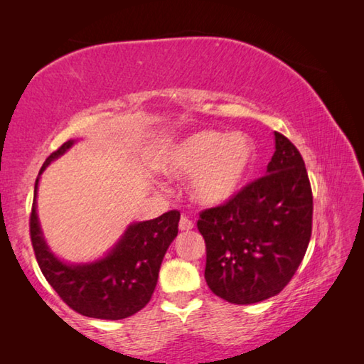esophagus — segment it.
<instances>
[{
  "label": "esophagus",
  "instance_id": "1",
  "mask_svg": "<svg viewBox=\"0 0 364 364\" xmlns=\"http://www.w3.org/2000/svg\"><path fill=\"white\" fill-rule=\"evenodd\" d=\"M178 228H180V231H191L194 228V223L191 220H188L186 217H181L180 225H178Z\"/></svg>",
  "mask_w": 364,
  "mask_h": 364
}]
</instances>
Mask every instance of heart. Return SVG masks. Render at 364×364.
<instances>
[{"label": "heart", "mask_w": 364, "mask_h": 364, "mask_svg": "<svg viewBox=\"0 0 364 364\" xmlns=\"http://www.w3.org/2000/svg\"><path fill=\"white\" fill-rule=\"evenodd\" d=\"M257 165V146L247 133L230 134L199 130L171 144L160 168L173 178H186L196 204L218 207L231 200L249 181Z\"/></svg>", "instance_id": "obj_1"}]
</instances>
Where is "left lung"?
<instances>
[{"label": "left lung", "instance_id": "8db88e82", "mask_svg": "<svg viewBox=\"0 0 364 364\" xmlns=\"http://www.w3.org/2000/svg\"><path fill=\"white\" fill-rule=\"evenodd\" d=\"M313 196L305 162L274 132L267 175L197 221L205 239V281L230 304L274 297L292 279L311 237Z\"/></svg>", "mask_w": 364, "mask_h": 364}]
</instances>
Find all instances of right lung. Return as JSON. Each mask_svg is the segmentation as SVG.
Wrapping results in <instances>:
<instances>
[{
    "label": "right lung",
    "instance_id": "1",
    "mask_svg": "<svg viewBox=\"0 0 364 364\" xmlns=\"http://www.w3.org/2000/svg\"><path fill=\"white\" fill-rule=\"evenodd\" d=\"M78 139H69L46 159L35 181L30 236L36 262L46 281L72 310L97 319H123L147 305L157 286L160 264L178 234L180 212L133 221L112 247L91 262H65L49 247L43 234L36 196L41 173Z\"/></svg>",
    "mask_w": 364,
    "mask_h": 364
}]
</instances>
